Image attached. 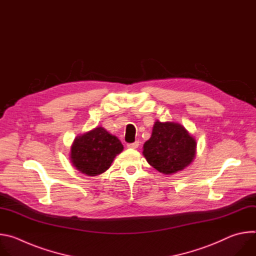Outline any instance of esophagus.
<instances>
[{
	"label": "esophagus",
	"mask_w": 256,
	"mask_h": 256,
	"mask_svg": "<svg viewBox=\"0 0 256 256\" xmlns=\"http://www.w3.org/2000/svg\"><path fill=\"white\" fill-rule=\"evenodd\" d=\"M126 147L128 149H136L138 147V142H132V144H128Z\"/></svg>",
	"instance_id": "34e87169"
}]
</instances>
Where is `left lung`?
I'll use <instances>...</instances> for the list:
<instances>
[{
  "mask_svg": "<svg viewBox=\"0 0 256 256\" xmlns=\"http://www.w3.org/2000/svg\"><path fill=\"white\" fill-rule=\"evenodd\" d=\"M142 149L144 157L152 167L165 175H172L194 161L196 140L182 124L157 120Z\"/></svg>",
  "mask_w": 256,
  "mask_h": 256,
  "instance_id": "1",
  "label": "left lung"
}]
</instances>
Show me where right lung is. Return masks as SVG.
Wrapping results in <instances>:
<instances>
[{
    "label": "right lung",
    "mask_w": 256,
    "mask_h": 256,
    "mask_svg": "<svg viewBox=\"0 0 256 256\" xmlns=\"http://www.w3.org/2000/svg\"><path fill=\"white\" fill-rule=\"evenodd\" d=\"M122 150L124 146L118 136L98 126L74 140L70 159L72 166L81 173L97 176L112 166Z\"/></svg>",
    "instance_id": "add662e5"
}]
</instances>
